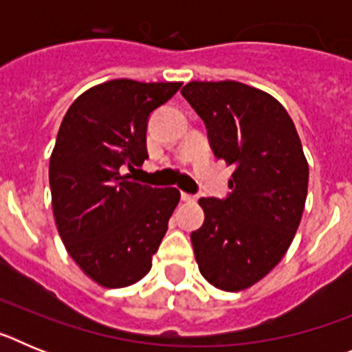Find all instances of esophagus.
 <instances>
[{
    "mask_svg": "<svg viewBox=\"0 0 352 352\" xmlns=\"http://www.w3.org/2000/svg\"><path fill=\"white\" fill-rule=\"evenodd\" d=\"M182 201H185V203H195V201H197V195H192V194H186V192H183Z\"/></svg>",
    "mask_w": 352,
    "mask_h": 352,
    "instance_id": "34e87169",
    "label": "esophagus"
}]
</instances>
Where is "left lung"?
Instances as JSON below:
<instances>
[{
  "mask_svg": "<svg viewBox=\"0 0 352 352\" xmlns=\"http://www.w3.org/2000/svg\"><path fill=\"white\" fill-rule=\"evenodd\" d=\"M182 95L201 116L214 157L232 166L231 194L203 197L190 234L201 275L222 291L250 287L285 256L303 214L309 164L284 105L236 80H192Z\"/></svg>",
  "mask_w": 352,
  "mask_h": 352,
  "instance_id": "1",
  "label": "left lung"
}]
</instances>
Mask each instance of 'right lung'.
I'll list each match as a JSON object with an SVG mask.
<instances>
[{"mask_svg": "<svg viewBox=\"0 0 352 352\" xmlns=\"http://www.w3.org/2000/svg\"><path fill=\"white\" fill-rule=\"evenodd\" d=\"M182 82L114 79L77 96L49 162L52 213L68 254L96 284L139 282L166 236L178 188H153L121 174L148 158L146 129Z\"/></svg>", "mask_w": 352, "mask_h": 352, "instance_id": "right-lung-1", "label": "right lung"}]
</instances>
